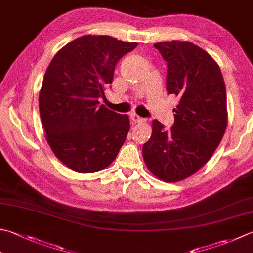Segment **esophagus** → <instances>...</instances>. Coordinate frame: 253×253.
Instances as JSON below:
<instances>
[{
  "instance_id": "1",
  "label": "esophagus",
  "mask_w": 253,
  "mask_h": 253,
  "mask_svg": "<svg viewBox=\"0 0 253 253\" xmlns=\"http://www.w3.org/2000/svg\"><path fill=\"white\" fill-rule=\"evenodd\" d=\"M130 118H131V120H132L133 122H135V123H142V122H146L145 118H142V117H140V116H138L137 114H131Z\"/></svg>"
}]
</instances>
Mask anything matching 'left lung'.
Wrapping results in <instances>:
<instances>
[{"mask_svg": "<svg viewBox=\"0 0 253 253\" xmlns=\"http://www.w3.org/2000/svg\"><path fill=\"white\" fill-rule=\"evenodd\" d=\"M167 61V91L179 97L170 130L155 120L142 147L149 171L166 182H179L211 159L227 127L224 78L217 62L190 42L153 44Z\"/></svg>", "mask_w": 253, "mask_h": 253, "instance_id": "1", "label": "left lung"}]
</instances>
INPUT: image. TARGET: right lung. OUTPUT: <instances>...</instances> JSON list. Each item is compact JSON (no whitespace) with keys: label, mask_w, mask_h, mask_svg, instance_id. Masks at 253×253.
I'll use <instances>...</instances> for the list:
<instances>
[{"label":"right lung","mask_w":253,"mask_h":253,"mask_svg":"<svg viewBox=\"0 0 253 253\" xmlns=\"http://www.w3.org/2000/svg\"><path fill=\"white\" fill-rule=\"evenodd\" d=\"M111 36L85 35L59 50L44 73L39 112L47 142L69 169L94 173L115 160L130 124L100 105L117 61L137 47Z\"/></svg>","instance_id":"obj_1"}]
</instances>
